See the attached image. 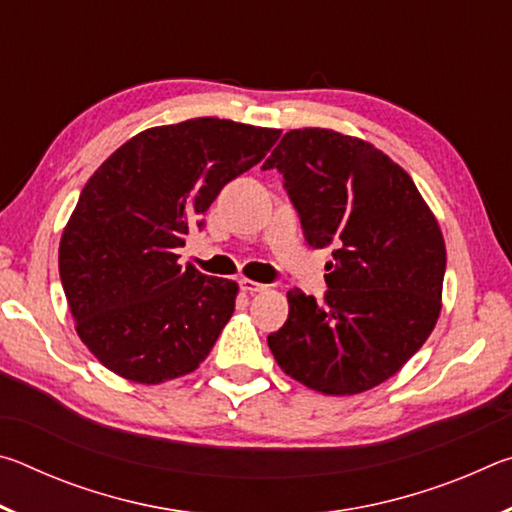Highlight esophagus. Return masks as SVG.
<instances>
[{
	"label": "esophagus",
	"instance_id": "obj_1",
	"mask_svg": "<svg viewBox=\"0 0 512 512\" xmlns=\"http://www.w3.org/2000/svg\"><path fill=\"white\" fill-rule=\"evenodd\" d=\"M239 287H241V291H246V293H259V291H264L266 289V284H259V282H255V280H241L239 282Z\"/></svg>",
	"mask_w": 512,
	"mask_h": 512
}]
</instances>
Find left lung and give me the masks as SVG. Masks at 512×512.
I'll return each instance as SVG.
<instances>
[{"label":"left lung","mask_w":512,"mask_h":512,"mask_svg":"<svg viewBox=\"0 0 512 512\" xmlns=\"http://www.w3.org/2000/svg\"><path fill=\"white\" fill-rule=\"evenodd\" d=\"M262 169L282 173L307 244L334 248L323 300L291 289L289 318L268 348L318 393L368 391L438 320L447 253L436 216L400 164L327 128L289 131Z\"/></svg>","instance_id":"8db88e82"}]
</instances>
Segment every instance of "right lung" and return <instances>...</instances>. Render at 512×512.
I'll return each mask as SVG.
<instances>
[{"label": "right lung", "instance_id": "right-lung-1", "mask_svg": "<svg viewBox=\"0 0 512 512\" xmlns=\"http://www.w3.org/2000/svg\"><path fill=\"white\" fill-rule=\"evenodd\" d=\"M280 131L198 117L128 140L85 183L58 268L76 332L137 384L183 377L214 348L237 282L178 264L221 189L262 162Z\"/></svg>", "mask_w": 512, "mask_h": 512}]
</instances>
